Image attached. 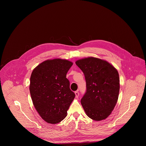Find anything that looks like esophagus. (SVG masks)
<instances>
[{
    "instance_id": "34e87169",
    "label": "esophagus",
    "mask_w": 146,
    "mask_h": 146,
    "mask_svg": "<svg viewBox=\"0 0 146 146\" xmlns=\"http://www.w3.org/2000/svg\"><path fill=\"white\" fill-rule=\"evenodd\" d=\"M75 95H76V98H78V96H79V92H78V91H75Z\"/></svg>"
}]
</instances>
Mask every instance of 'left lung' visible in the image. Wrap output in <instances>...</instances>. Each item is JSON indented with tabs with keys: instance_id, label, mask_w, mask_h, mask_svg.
<instances>
[{
	"instance_id": "left-lung-1",
	"label": "left lung",
	"mask_w": 146,
	"mask_h": 146,
	"mask_svg": "<svg viewBox=\"0 0 146 146\" xmlns=\"http://www.w3.org/2000/svg\"><path fill=\"white\" fill-rule=\"evenodd\" d=\"M76 64L86 78V92L81 103L86 114L95 121L106 118L118 98L119 78L117 70L107 61L93 57L78 60Z\"/></svg>"
}]
</instances>
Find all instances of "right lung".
I'll return each mask as SVG.
<instances>
[{
    "instance_id": "1",
    "label": "right lung",
    "mask_w": 146,
    "mask_h": 146,
    "mask_svg": "<svg viewBox=\"0 0 146 146\" xmlns=\"http://www.w3.org/2000/svg\"><path fill=\"white\" fill-rule=\"evenodd\" d=\"M72 65L65 59L47 60L32 73L29 90L33 105L48 123L55 124L63 120L75 98L66 78Z\"/></svg>"
}]
</instances>
